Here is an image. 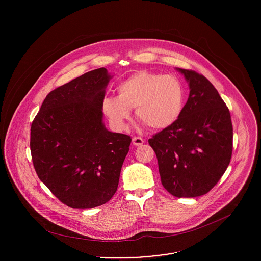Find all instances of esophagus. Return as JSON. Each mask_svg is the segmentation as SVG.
Listing matches in <instances>:
<instances>
[{"label":"esophagus","instance_id":"34e87169","mask_svg":"<svg viewBox=\"0 0 261 261\" xmlns=\"http://www.w3.org/2000/svg\"><path fill=\"white\" fill-rule=\"evenodd\" d=\"M145 143V141L140 137H134L133 138V144L135 146H142Z\"/></svg>","mask_w":261,"mask_h":261}]
</instances>
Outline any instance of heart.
<instances>
[{
	"mask_svg": "<svg viewBox=\"0 0 261 261\" xmlns=\"http://www.w3.org/2000/svg\"><path fill=\"white\" fill-rule=\"evenodd\" d=\"M118 96H107L102 110L117 130L125 127L130 109L146 126L162 130L172 126L185 105V87L176 75L139 71L118 83Z\"/></svg>",
	"mask_w": 261,
	"mask_h": 261,
	"instance_id": "heart-1",
	"label": "heart"
}]
</instances>
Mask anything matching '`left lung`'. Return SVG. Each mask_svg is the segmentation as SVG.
<instances>
[{
    "mask_svg": "<svg viewBox=\"0 0 261 261\" xmlns=\"http://www.w3.org/2000/svg\"><path fill=\"white\" fill-rule=\"evenodd\" d=\"M190 94L179 119L152 136L161 182L178 198L207 194L223 176L232 155L231 115L213 84L194 70L177 68Z\"/></svg>",
    "mask_w": 261,
    "mask_h": 261,
    "instance_id": "obj_1",
    "label": "left lung"
}]
</instances>
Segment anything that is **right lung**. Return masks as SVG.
I'll return each mask as SVG.
<instances>
[{"instance_id": "add662e5", "label": "right lung", "mask_w": 261, "mask_h": 261, "mask_svg": "<svg viewBox=\"0 0 261 261\" xmlns=\"http://www.w3.org/2000/svg\"><path fill=\"white\" fill-rule=\"evenodd\" d=\"M112 78L102 67L52 90L32 121L30 149L39 179L63 204L90 209L117 190L132 138L102 122Z\"/></svg>"}]
</instances>
